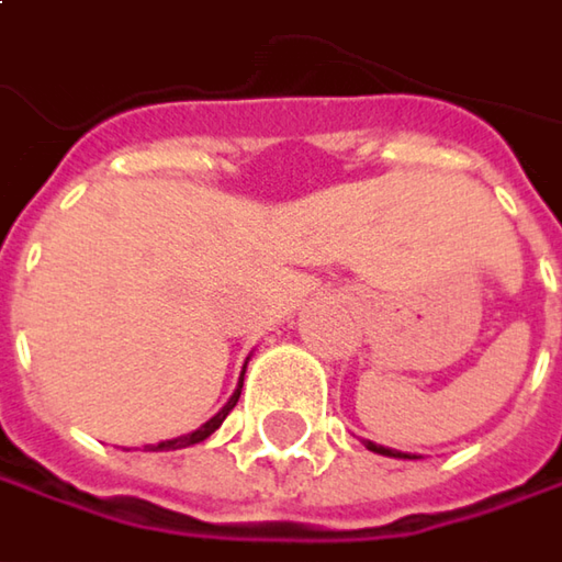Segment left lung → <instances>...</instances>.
I'll list each match as a JSON object with an SVG mask.
<instances>
[{"mask_svg": "<svg viewBox=\"0 0 562 562\" xmlns=\"http://www.w3.org/2000/svg\"><path fill=\"white\" fill-rule=\"evenodd\" d=\"M363 446H367L370 452H376V456H389V459H417V456H411V452H398V449H389V446H376V442H370V439H363Z\"/></svg>", "mask_w": 562, "mask_h": 562, "instance_id": "1", "label": "left lung"}]
</instances>
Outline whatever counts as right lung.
<instances>
[{"mask_svg":"<svg viewBox=\"0 0 562 562\" xmlns=\"http://www.w3.org/2000/svg\"><path fill=\"white\" fill-rule=\"evenodd\" d=\"M246 360H249V357H246ZM243 373H246V370H243ZM239 389H243V376H239V385L234 389V395L227 398V405L221 407V411H217V414H214L211 420H205V424H202L199 430H192V434H186V436H173V439H164V442H155V446H145V452H170V449H186V446L205 442V439H209V436L214 434V430H217L221 424H224V417H227V414H231V411L237 407Z\"/></svg>","mask_w":562,"mask_h":562,"instance_id":"right-lung-1","label":"right lung"}]
</instances>
